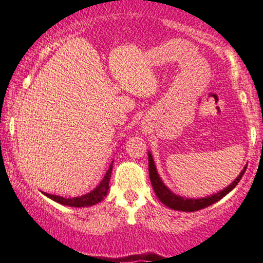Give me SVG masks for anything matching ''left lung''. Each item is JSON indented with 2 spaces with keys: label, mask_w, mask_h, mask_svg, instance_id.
I'll return each mask as SVG.
<instances>
[{
  "label": "left lung",
  "mask_w": 263,
  "mask_h": 263,
  "mask_svg": "<svg viewBox=\"0 0 263 263\" xmlns=\"http://www.w3.org/2000/svg\"><path fill=\"white\" fill-rule=\"evenodd\" d=\"M245 171H246V166L245 169L241 171L240 175L236 178V180L232 182L231 185H229L226 189H223L222 191L220 193L214 194V195L203 197V199H184V197L175 195L167 189L161 181V179L159 178L158 173H156V167L154 164V160H153L152 154H149V176H150V181H152L153 189H154L156 196L159 197L161 202L164 205H166L167 208L173 209V210H179V211H187V212H193V211H197L201 210V209L208 208V206L212 205L216 201H219L220 199H222L223 196L227 195L230 191L234 189L236 185L240 182V180L242 179Z\"/></svg>",
  "instance_id": "8db88e82"
}]
</instances>
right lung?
I'll return each instance as SVG.
<instances>
[{
  "label": "right lung",
  "instance_id": "add662e5",
  "mask_svg": "<svg viewBox=\"0 0 263 263\" xmlns=\"http://www.w3.org/2000/svg\"><path fill=\"white\" fill-rule=\"evenodd\" d=\"M111 169H113V163L110 164L109 169L105 174V176L103 178L100 184L94 189L90 193L85 194L83 196L79 197H73V199H66V197H62L58 195H51V194H44L46 196H48L49 199L54 200L55 202H60L62 205L72 206V208H87V206H93L99 201H102L104 199V196L108 194L109 189V180H110L111 175Z\"/></svg>",
  "mask_w": 263,
  "mask_h": 263
}]
</instances>
